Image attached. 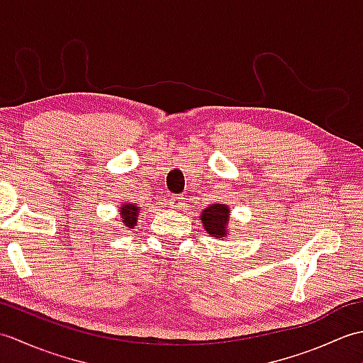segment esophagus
Returning <instances> with one entry per match:
<instances>
[{
    "mask_svg": "<svg viewBox=\"0 0 363 363\" xmlns=\"http://www.w3.org/2000/svg\"><path fill=\"white\" fill-rule=\"evenodd\" d=\"M168 201H169V206L174 207V209H181V207L186 206V198L179 196V195H177V196H174V195L169 196Z\"/></svg>",
    "mask_w": 363,
    "mask_h": 363,
    "instance_id": "1",
    "label": "esophagus"
}]
</instances>
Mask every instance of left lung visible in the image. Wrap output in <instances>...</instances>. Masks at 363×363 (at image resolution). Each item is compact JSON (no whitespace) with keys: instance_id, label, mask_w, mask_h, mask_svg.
Returning <instances> with one entry per match:
<instances>
[{"instance_id":"1","label":"left lung","mask_w":363,"mask_h":363,"mask_svg":"<svg viewBox=\"0 0 363 363\" xmlns=\"http://www.w3.org/2000/svg\"><path fill=\"white\" fill-rule=\"evenodd\" d=\"M203 225L207 233L213 237L223 238L226 234V225L229 221V207L225 204H212L201 215Z\"/></svg>"}]
</instances>
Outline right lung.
Masks as SVG:
<instances>
[{"label": "right lung", "instance_id": "obj_1", "mask_svg": "<svg viewBox=\"0 0 363 363\" xmlns=\"http://www.w3.org/2000/svg\"><path fill=\"white\" fill-rule=\"evenodd\" d=\"M137 213H138V207L134 204H125L121 206V215H123V223L128 228H133L137 225Z\"/></svg>", "mask_w": 363, "mask_h": 363}]
</instances>
